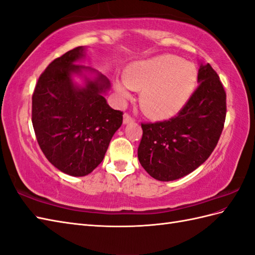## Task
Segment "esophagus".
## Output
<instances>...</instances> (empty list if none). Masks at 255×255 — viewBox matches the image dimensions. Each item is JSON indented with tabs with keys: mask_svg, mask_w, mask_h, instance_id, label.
Segmentation results:
<instances>
[{
	"mask_svg": "<svg viewBox=\"0 0 255 255\" xmlns=\"http://www.w3.org/2000/svg\"><path fill=\"white\" fill-rule=\"evenodd\" d=\"M132 122H133V119L130 117V115H128V114H125L123 123H124L125 125H127V124H129V123H132Z\"/></svg>",
	"mask_w": 255,
	"mask_h": 255,
	"instance_id": "1",
	"label": "esophagus"
}]
</instances>
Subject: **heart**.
Returning <instances> with one entry per match:
<instances>
[{
  "mask_svg": "<svg viewBox=\"0 0 255 255\" xmlns=\"http://www.w3.org/2000/svg\"><path fill=\"white\" fill-rule=\"evenodd\" d=\"M197 71L194 64L172 55L136 61L125 69L124 79L114 82L121 100L130 97V89L141 91L140 107L154 119L170 118L180 113L194 93Z\"/></svg>",
  "mask_w": 255,
  "mask_h": 255,
  "instance_id": "1",
  "label": "heart"
}]
</instances>
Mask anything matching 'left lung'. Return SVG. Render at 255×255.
Listing matches in <instances>:
<instances>
[{
  "mask_svg": "<svg viewBox=\"0 0 255 255\" xmlns=\"http://www.w3.org/2000/svg\"><path fill=\"white\" fill-rule=\"evenodd\" d=\"M198 88L170 121L141 124L140 164L162 182L185 176L209 158L224 129L226 92L209 63L199 64Z\"/></svg>",
  "mask_w": 255,
  "mask_h": 255,
  "instance_id": "8db88e82",
  "label": "left lung"
}]
</instances>
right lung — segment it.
<instances>
[{
	"label": "right lung",
	"instance_id": "add662e5",
	"mask_svg": "<svg viewBox=\"0 0 255 255\" xmlns=\"http://www.w3.org/2000/svg\"><path fill=\"white\" fill-rule=\"evenodd\" d=\"M86 47L53 60L38 79L32 94L31 122L38 144L58 170L71 176L90 174L104 159L123 124V113L107 104L111 82L91 67L78 64ZM74 76L84 81L78 85Z\"/></svg>",
	"mask_w": 255,
	"mask_h": 255
}]
</instances>
